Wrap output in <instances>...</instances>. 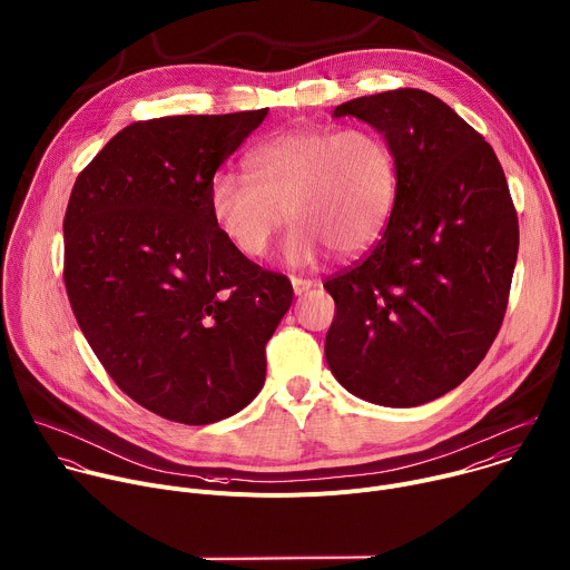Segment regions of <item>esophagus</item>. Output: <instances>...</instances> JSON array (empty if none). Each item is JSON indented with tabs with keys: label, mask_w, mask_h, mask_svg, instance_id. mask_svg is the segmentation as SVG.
<instances>
[{
	"label": "esophagus",
	"mask_w": 570,
	"mask_h": 570,
	"mask_svg": "<svg viewBox=\"0 0 570 570\" xmlns=\"http://www.w3.org/2000/svg\"><path fill=\"white\" fill-rule=\"evenodd\" d=\"M292 287H294V294L301 296L305 292H309L312 287V281L309 278H298V276H292Z\"/></svg>",
	"instance_id": "1"
}]
</instances>
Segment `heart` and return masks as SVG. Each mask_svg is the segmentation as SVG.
<instances>
[{"mask_svg":"<svg viewBox=\"0 0 570 570\" xmlns=\"http://www.w3.org/2000/svg\"><path fill=\"white\" fill-rule=\"evenodd\" d=\"M245 175L217 173L208 181L213 226L236 252L261 258L287 217L292 263L312 261L321 247L336 256L366 249L384 229L397 186L393 148L371 128L269 137L245 157Z\"/></svg>","mask_w":570,"mask_h":570,"instance_id":"b5f03b06","label":"heart"}]
</instances>
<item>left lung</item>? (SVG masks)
I'll return each instance as SVG.
<instances>
[{
    "label": "left lung",
    "instance_id": "left-lung-1",
    "mask_svg": "<svg viewBox=\"0 0 570 570\" xmlns=\"http://www.w3.org/2000/svg\"><path fill=\"white\" fill-rule=\"evenodd\" d=\"M373 126L395 155V202L366 258L327 278L325 360L380 406H417L463 384L508 307L519 222L492 146L446 102L393 89L334 107Z\"/></svg>",
    "mask_w": 570,
    "mask_h": 570
}]
</instances>
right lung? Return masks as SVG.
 <instances>
[{
    "label": "right lung",
    "instance_id": "add662e5",
    "mask_svg": "<svg viewBox=\"0 0 570 570\" xmlns=\"http://www.w3.org/2000/svg\"><path fill=\"white\" fill-rule=\"evenodd\" d=\"M267 107L137 121L78 175L65 222V287L107 375L144 409L210 424L265 384V346L292 305L287 276L213 226L215 170Z\"/></svg>",
    "mask_w": 570,
    "mask_h": 570
}]
</instances>
